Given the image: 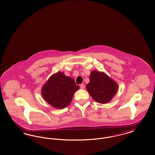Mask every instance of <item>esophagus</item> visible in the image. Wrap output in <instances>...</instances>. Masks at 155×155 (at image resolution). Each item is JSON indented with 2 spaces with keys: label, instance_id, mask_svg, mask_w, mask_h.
Returning <instances> with one entry per match:
<instances>
[{
  "label": "esophagus",
  "instance_id": "esophagus-1",
  "mask_svg": "<svg viewBox=\"0 0 155 155\" xmlns=\"http://www.w3.org/2000/svg\"><path fill=\"white\" fill-rule=\"evenodd\" d=\"M80 87L81 89H84L85 88V84H81V85H80Z\"/></svg>",
  "mask_w": 155,
  "mask_h": 155
}]
</instances>
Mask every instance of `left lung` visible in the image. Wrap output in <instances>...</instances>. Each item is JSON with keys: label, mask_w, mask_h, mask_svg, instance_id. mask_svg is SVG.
I'll return each mask as SVG.
<instances>
[{"label": "left lung", "mask_w": 155, "mask_h": 155, "mask_svg": "<svg viewBox=\"0 0 155 155\" xmlns=\"http://www.w3.org/2000/svg\"><path fill=\"white\" fill-rule=\"evenodd\" d=\"M87 90L92 97L100 103L109 102L115 95L118 85L107 75L98 71H92Z\"/></svg>", "instance_id": "obj_1"}]
</instances>
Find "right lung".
Here are the masks:
<instances>
[{
	"instance_id": "1",
	"label": "right lung",
	"mask_w": 155,
	"mask_h": 155,
	"mask_svg": "<svg viewBox=\"0 0 155 155\" xmlns=\"http://www.w3.org/2000/svg\"><path fill=\"white\" fill-rule=\"evenodd\" d=\"M79 88L74 79L59 72L53 75L45 84L42 94L48 103L61 109L70 103L74 92Z\"/></svg>"
}]
</instances>
